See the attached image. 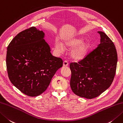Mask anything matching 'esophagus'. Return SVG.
Returning a JSON list of instances; mask_svg holds the SVG:
<instances>
[{
	"label": "esophagus",
	"mask_w": 123,
	"mask_h": 123,
	"mask_svg": "<svg viewBox=\"0 0 123 123\" xmlns=\"http://www.w3.org/2000/svg\"><path fill=\"white\" fill-rule=\"evenodd\" d=\"M68 64H69V63H68V62L67 61H63V66L67 67V66H68Z\"/></svg>",
	"instance_id": "34e87169"
}]
</instances>
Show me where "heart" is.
Here are the masks:
<instances>
[{"label":"heart","mask_w":123,"mask_h":123,"mask_svg":"<svg viewBox=\"0 0 123 123\" xmlns=\"http://www.w3.org/2000/svg\"><path fill=\"white\" fill-rule=\"evenodd\" d=\"M64 47L72 49L70 51V58L74 61H80L85 58L90 48V43L84 41L81 37L68 38L63 40L62 43L59 41L55 43V48L59 53L63 52Z\"/></svg>","instance_id":"b5f03b06"}]
</instances>
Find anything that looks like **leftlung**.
Here are the masks:
<instances>
[{"label": "left lung", "mask_w": 123, "mask_h": 123, "mask_svg": "<svg viewBox=\"0 0 123 123\" xmlns=\"http://www.w3.org/2000/svg\"><path fill=\"white\" fill-rule=\"evenodd\" d=\"M100 43L78 63H71L70 87L80 97L95 98L109 88L116 74L117 53L111 40L102 31H98Z\"/></svg>", "instance_id": "obj_1"}]
</instances>
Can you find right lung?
<instances>
[{"mask_svg": "<svg viewBox=\"0 0 123 123\" xmlns=\"http://www.w3.org/2000/svg\"><path fill=\"white\" fill-rule=\"evenodd\" d=\"M45 33L35 26L18 33L7 47L6 67L9 80L21 92L37 97L46 91L61 58L52 55Z\"/></svg>", "mask_w": 123, "mask_h": 123, "instance_id": "right-lung-1", "label": "right lung"}]
</instances>
